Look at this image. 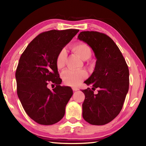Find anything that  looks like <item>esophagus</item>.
<instances>
[{
    "label": "esophagus",
    "mask_w": 146,
    "mask_h": 146,
    "mask_svg": "<svg viewBox=\"0 0 146 146\" xmlns=\"http://www.w3.org/2000/svg\"><path fill=\"white\" fill-rule=\"evenodd\" d=\"M72 89H73V90L74 92H76V91L78 90H79L78 88H76V87H73Z\"/></svg>",
    "instance_id": "34e87169"
}]
</instances>
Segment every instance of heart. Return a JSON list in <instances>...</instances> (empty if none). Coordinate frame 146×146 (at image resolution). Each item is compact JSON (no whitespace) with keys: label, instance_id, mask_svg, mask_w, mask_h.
I'll list each match as a JSON object with an SVG mask.
<instances>
[{"label":"heart","instance_id":"obj_1","mask_svg":"<svg viewBox=\"0 0 146 146\" xmlns=\"http://www.w3.org/2000/svg\"><path fill=\"white\" fill-rule=\"evenodd\" d=\"M72 51L83 60H86L91 57L92 49L86 42L80 41L75 43L71 48ZM66 52L62 49L56 58V64L58 69L64 68L66 64ZM88 73L85 70L71 71L66 70L61 74V78L64 83L67 86H76L87 78Z\"/></svg>","mask_w":146,"mask_h":146}]
</instances>
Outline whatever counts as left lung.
<instances>
[{
    "label": "left lung",
    "instance_id": "left-lung-1",
    "mask_svg": "<svg viewBox=\"0 0 146 146\" xmlns=\"http://www.w3.org/2000/svg\"><path fill=\"white\" fill-rule=\"evenodd\" d=\"M78 38L90 46L97 58L94 71L85 82L92 90H82L83 117L92 125L107 124L119 114L124 103L129 86L128 66L119 48L105 34L82 31Z\"/></svg>",
    "mask_w": 146,
    "mask_h": 146
}]
</instances>
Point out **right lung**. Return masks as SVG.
Here are the masks:
<instances>
[{"label":"right lung","mask_w":146,"mask_h":146,"mask_svg":"<svg viewBox=\"0 0 146 146\" xmlns=\"http://www.w3.org/2000/svg\"><path fill=\"white\" fill-rule=\"evenodd\" d=\"M78 31L70 29L43 32L21 56L15 71L17 95L26 113L39 124L52 125L64 115L73 90L60 85L56 58ZM49 81L56 85L52 91L47 88Z\"/></svg>","instance_id":"1"}]
</instances>
